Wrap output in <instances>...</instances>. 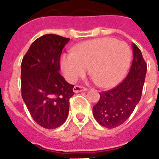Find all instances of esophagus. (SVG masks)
<instances>
[{"mask_svg":"<svg viewBox=\"0 0 159 159\" xmlns=\"http://www.w3.org/2000/svg\"><path fill=\"white\" fill-rule=\"evenodd\" d=\"M73 90L75 93H79V92H81V91H86V90H87V88L83 87V86L75 85L73 88Z\"/></svg>","mask_w":159,"mask_h":159,"instance_id":"1","label":"esophagus"}]
</instances>
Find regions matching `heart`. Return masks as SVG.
Returning a JSON list of instances; mask_svg holds the SVG:
<instances>
[{
  "label": "heart",
  "mask_w": 159,
  "mask_h": 159,
  "mask_svg": "<svg viewBox=\"0 0 159 159\" xmlns=\"http://www.w3.org/2000/svg\"><path fill=\"white\" fill-rule=\"evenodd\" d=\"M131 51L124 42L102 38L84 42L73 53L62 55L61 66L66 78L75 82L90 67L95 80L104 88H111L122 80L131 61Z\"/></svg>",
  "instance_id": "obj_1"
}]
</instances>
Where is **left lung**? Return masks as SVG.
I'll list each match as a JSON object with an SVG mask.
<instances>
[{
	"mask_svg": "<svg viewBox=\"0 0 159 159\" xmlns=\"http://www.w3.org/2000/svg\"><path fill=\"white\" fill-rule=\"evenodd\" d=\"M132 48L134 58L127 76L113 89L99 93V100L93 107L95 120L108 129L125 122L141 98L147 65L139 48L134 43Z\"/></svg>",
	"mask_w": 159,
	"mask_h": 159,
	"instance_id": "8db88e82",
	"label": "left lung"
}]
</instances>
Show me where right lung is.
I'll list each match as a JSON object with an SVG mask.
<instances>
[{
	"label": "right lung",
	"instance_id": "1",
	"mask_svg": "<svg viewBox=\"0 0 159 159\" xmlns=\"http://www.w3.org/2000/svg\"><path fill=\"white\" fill-rule=\"evenodd\" d=\"M70 39L46 34L31 44L21 63V94L35 122L56 129L69 113L73 84L59 73L62 49Z\"/></svg>",
	"mask_w": 159,
	"mask_h": 159
}]
</instances>
